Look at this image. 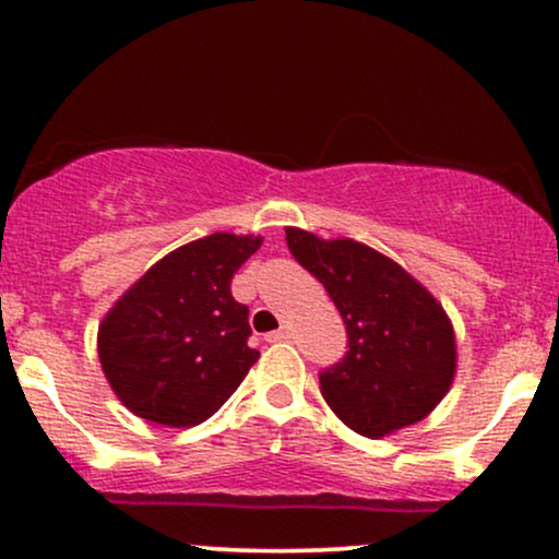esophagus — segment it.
Listing matches in <instances>:
<instances>
[{
    "label": "esophagus",
    "instance_id": "34e87169",
    "mask_svg": "<svg viewBox=\"0 0 559 559\" xmlns=\"http://www.w3.org/2000/svg\"><path fill=\"white\" fill-rule=\"evenodd\" d=\"M288 338H292V329H278V331H273V333H267L265 336V342H288Z\"/></svg>",
    "mask_w": 559,
    "mask_h": 559
}]
</instances>
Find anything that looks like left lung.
<instances>
[{"label":"left lung","instance_id":"obj_1","mask_svg":"<svg viewBox=\"0 0 559 559\" xmlns=\"http://www.w3.org/2000/svg\"><path fill=\"white\" fill-rule=\"evenodd\" d=\"M288 252L325 286L346 325V355L320 373L329 407L352 431L381 439L444 400L457 344L444 307L402 265L352 239L286 228Z\"/></svg>","mask_w":559,"mask_h":559}]
</instances>
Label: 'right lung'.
Segmentation results:
<instances>
[{"instance_id": "obj_1", "label": "right lung", "mask_w": 559, "mask_h": 559, "mask_svg": "<svg viewBox=\"0 0 559 559\" xmlns=\"http://www.w3.org/2000/svg\"><path fill=\"white\" fill-rule=\"evenodd\" d=\"M262 236L213 234L155 262L99 325V362L118 400L139 418L199 426L239 389L260 352L247 344L249 307L230 278Z\"/></svg>"}]
</instances>
